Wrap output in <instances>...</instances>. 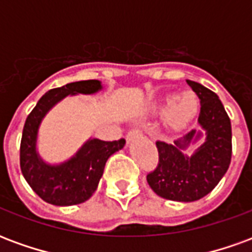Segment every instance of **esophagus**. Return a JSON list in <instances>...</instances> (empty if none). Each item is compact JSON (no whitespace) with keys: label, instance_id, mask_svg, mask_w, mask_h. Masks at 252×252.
Here are the masks:
<instances>
[{"label":"esophagus","instance_id":"esophagus-1","mask_svg":"<svg viewBox=\"0 0 252 252\" xmlns=\"http://www.w3.org/2000/svg\"><path fill=\"white\" fill-rule=\"evenodd\" d=\"M140 135H142V131H140V129H137V128H135V129H131V131L126 133V139H128V140H132L133 137L140 136Z\"/></svg>","mask_w":252,"mask_h":252}]
</instances>
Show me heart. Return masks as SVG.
Instances as JSON below:
<instances>
[{"label": "heart", "mask_w": 252, "mask_h": 252, "mask_svg": "<svg viewBox=\"0 0 252 252\" xmlns=\"http://www.w3.org/2000/svg\"><path fill=\"white\" fill-rule=\"evenodd\" d=\"M166 104V120L170 126L180 129L189 123L198 110V101L193 93H184L174 98L169 95L164 99Z\"/></svg>", "instance_id": "1"}]
</instances>
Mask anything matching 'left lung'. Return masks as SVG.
Segmentation results:
<instances>
[{"label":"left lung","instance_id":"obj_1","mask_svg":"<svg viewBox=\"0 0 252 252\" xmlns=\"http://www.w3.org/2000/svg\"><path fill=\"white\" fill-rule=\"evenodd\" d=\"M186 82L200 98L198 123L205 132V142L186 157L182 150L197 140L201 132L191 129L174 144L158 140V166L147 174L148 185L157 194L181 202L197 201L211 193L227 173L232 155L231 120L221 101L201 83Z\"/></svg>","mask_w":252,"mask_h":252}]
</instances>
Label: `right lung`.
<instances>
[{
    "mask_svg": "<svg viewBox=\"0 0 252 252\" xmlns=\"http://www.w3.org/2000/svg\"><path fill=\"white\" fill-rule=\"evenodd\" d=\"M97 79L67 83L51 89L41 97L25 120L20 144V167L25 181L36 194L48 204L77 205L89 200L98 186L106 160L124 147L126 140L104 142L90 139L72 158L61 164H47L36 153L37 131L43 117L54 105L67 95L93 94L101 90Z\"/></svg>",
    "mask_w": 252,
    "mask_h": 252,
    "instance_id": "right-lung-1",
    "label": "right lung"
}]
</instances>
